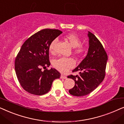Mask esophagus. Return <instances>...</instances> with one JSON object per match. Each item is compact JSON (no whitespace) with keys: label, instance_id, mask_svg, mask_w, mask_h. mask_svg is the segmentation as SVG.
Returning <instances> with one entry per match:
<instances>
[{"label":"esophagus","instance_id":"34e87169","mask_svg":"<svg viewBox=\"0 0 124 124\" xmlns=\"http://www.w3.org/2000/svg\"><path fill=\"white\" fill-rule=\"evenodd\" d=\"M60 78H62V79H67V76H66L65 75H64V74H61Z\"/></svg>","mask_w":124,"mask_h":124}]
</instances>
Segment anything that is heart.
<instances>
[{
  "instance_id": "obj_1",
  "label": "heart",
  "mask_w": 124,
  "mask_h": 124,
  "mask_svg": "<svg viewBox=\"0 0 124 124\" xmlns=\"http://www.w3.org/2000/svg\"><path fill=\"white\" fill-rule=\"evenodd\" d=\"M65 38L69 42L73 47H74V52L77 55H82L85 51V48L81 45V40L79 37L74 34H69L65 36ZM57 41V39L55 38L51 42L49 46V51L51 53L55 52L54 47ZM75 61L72 57H60L55 59L53 62V65L57 70L61 72H67L70 68L75 65Z\"/></svg>"
}]
</instances>
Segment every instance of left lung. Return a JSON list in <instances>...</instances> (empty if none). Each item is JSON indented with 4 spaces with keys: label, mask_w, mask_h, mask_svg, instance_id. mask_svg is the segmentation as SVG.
<instances>
[{
    "label": "left lung",
    "mask_w": 124,
    "mask_h": 124,
    "mask_svg": "<svg viewBox=\"0 0 124 124\" xmlns=\"http://www.w3.org/2000/svg\"><path fill=\"white\" fill-rule=\"evenodd\" d=\"M89 47L87 55L78 66L72 70L79 72L78 75H70L68 78L75 81V85L69 90L71 95L76 96H85L94 91L101 84L106 75L107 54L101 42L95 35L88 32Z\"/></svg>",
    "instance_id": "obj_1"
}]
</instances>
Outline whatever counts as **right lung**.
<instances>
[{"mask_svg": "<svg viewBox=\"0 0 124 124\" xmlns=\"http://www.w3.org/2000/svg\"><path fill=\"white\" fill-rule=\"evenodd\" d=\"M62 33L57 29H43L29 37L21 46L15 59V68L20 85L27 92L36 95L46 94L54 79L60 77L55 69L46 68L50 65L49 46Z\"/></svg>", "mask_w": 124, "mask_h": 124, "instance_id": "obj_1", "label": "right lung"}]
</instances>
